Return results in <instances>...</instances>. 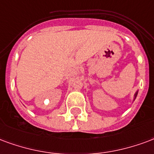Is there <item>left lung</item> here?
<instances>
[{
  "label": "left lung",
  "mask_w": 154,
  "mask_h": 154,
  "mask_svg": "<svg viewBox=\"0 0 154 154\" xmlns=\"http://www.w3.org/2000/svg\"><path fill=\"white\" fill-rule=\"evenodd\" d=\"M137 94H138V91H137L136 93H135V94H134V99H135V97H136Z\"/></svg>",
  "instance_id": "left-lung-1"
}]
</instances>
